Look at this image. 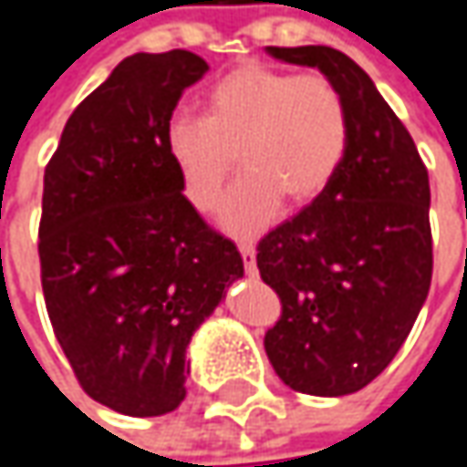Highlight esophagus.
I'll use <instances>...</instances> for the list:
<instances>
[{
    "label": "esophagus",
    "instance_id": "34e87169",
    "mask_svg": "<svg viewBox=\"0 0 467 467\" xmlns=\"http://www.w3.org/2000/svg\"><path fill=\"white\" fill-rule=\"evenodd\" d=\"M240 256H243L245 275L248 277H256L259 269H256V248H254V243H240Z\"/></svg>",
    "mask_w": 467,
    "mask_h": 467
}]
</instances>
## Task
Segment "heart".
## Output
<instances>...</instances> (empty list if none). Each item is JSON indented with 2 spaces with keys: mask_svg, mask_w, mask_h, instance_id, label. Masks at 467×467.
<instances>
[{
  "mask_svg": "<svg viewBox=\"0 0 467 467\" xmlns=\"http://www.w3.org/2000/svg\"><path fill=\"white\" fill-rule=\"evenodd\" d=\"M348 148V110L325 73L243 66L219 78L206 116L179 110L166 126V150L182 192L198 211H213L233 179L234 155L245 177L222 206V224L256 234L283 198L304 206L333 182Z\"/></svg>",
  "mask_w": 467,
  "mask_h": 467,
  "instance_id": "obj_1",
  "label": "heart"
}]
</instances>
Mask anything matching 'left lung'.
I'll return each mask as SVG.
<instances>
[{"label":"left lung","instance_id":"1","mask_svg":"<svg viewBox=\"0 0 467 467\" xmlns=\"http://www.w3.org/2000/svg\"><path fill=\"white\" fill-rule=\"evenodd\" d=\"M269 55L319 68L341 89L348 148L333 182L256 245L261 280L283 304L264 348L293 391L346 397L391 365L431 288L428 169L348 55L315 44Z\"/></svg>","mask_w":467,"mask_h":467}]
</instances>
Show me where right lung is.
Here are the masks:
<instances>
[{
    "instance_id": "add662e5",
    "label": "right lung",
    "mask_w": 467,
    "mask_h": 467,
    "mask_svg": "<svg viewBox=\"0 0 467 467\" xmlns=\"http://www.w3.org/2000/svg\"><path fill=\"white\" fill-rule=\"evenodd\" d=\"M206 60L187 49L121 60L63 129L44 169L47 315L89 397L131 418L177 410L184 351L243 277L233 240L182 192L166 126Z\"/></svg>"
}]
</instances>
